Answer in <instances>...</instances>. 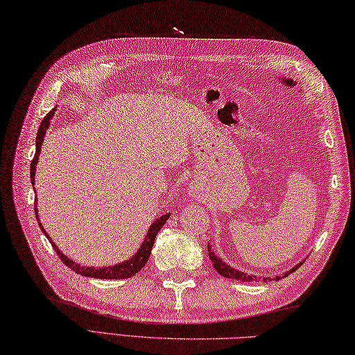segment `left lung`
I'll use <instances>...</instances> for the list:
<instances>
[{
	"label": "left lung",
	"mask_w": 355,
	"mask_h": 355,
	"mask_svg": "<svg viewBox=\"0 0 355 355\" xmlns=\"http://www.w3.org/2000/svg\"><path fill=\"white\" fill-rule=\"evenodd\" d=\"M209 258H210V261H212L214 267H215V270L218 271V273H220L224 277H227V279H235V281H241V282H252V281H254V279H258V281H259V279H262L263 282H267L268 279H270V281H271V279H273V281H279V279H281V276H276V277H266V276L256 277V276H250L248 273H244V271H239L236 268L227 266V263L218 258V256L212 250H210V248H209ZM300 266H302V262H299L297 266H294L290 271H285V273L282 275V277L288 276L290 273H293V271H296Z\"/></svg>",
	"instance_id": "8db88e82"
}]
</instances>
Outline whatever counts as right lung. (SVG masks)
<instances>
[{"label": "right lung", "instance_id": "1", "mask_svg": "<svg viewBox=\"0 0 355 355\" xmlns=\"http://www.w3.org/2000/svg\"><path fill=\"white\" fill-rule=\"evenodd\" d=\"M55 110L56 108H53L49 112V114L42 119L40 130H37V134H36V153H35V157H33L32 163H30V178H32V184H35V172H36L37 158H40V154H41L40 153L41 145H42V141H44L45 132H47L49 126H50V120L53 119V114H55ZM33 189H35V187H33ZM35 210H36V202H35ZM35 215H36L37 223H40V218H37V212H35ZM169 216L171 215H168V214L158 216L157 220L153 224H150V227H149V230L146 233L145 239H143L140 248L137 250V253L132 256L131 259H126L125 262H120V263H114V266H111V267H99V268H97V267H84V266H80V263L73 262L70 258H67V256L56 247V244L50 239L49 233L45 232V229L42 227L41 223H40V227H41L44 235L47 236V239L51 243L53 248H55V252L58 253L59 258H61V261L65 263L67 267L71 268L73 271H76V273H79L82 276H87V277H97V279H126V277L134 276L135 273H139V271L143 267H145V263L149 259L150 250H153V245H154V241H155L157 233L160 232V229L163 227L164 223L168 221Z\"/></svg>", "mask_w": 355, "mask_h": 355}]
</instances>
